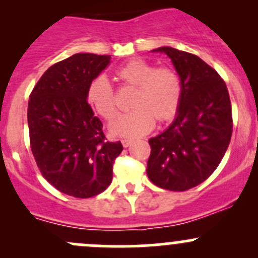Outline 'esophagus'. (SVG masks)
<instances>
[{"label": "esophagus", "mask_w": 258, "mask_h": 258, "mask_svg": "<svg viewBox=\"0 0 258 258\" xmlns=\"http://www.w3.org/2000/svg\"><path fill=\"white\" fill-rule=\"evenodd\" d=\"M122 145H123V147H128L130 145L132 144V140H128V139H123L122 140Z\"/></svg>", "instance_id": "esophagus-1"}]
</instances>
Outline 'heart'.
Returning a JSON list of instances; mask_svg holds the SVG:
<instances>
[{
	"mask_svg": "<svg viewBox=\"0 0 258 258\" xmlns=\"http://www.w3.org/2000/svg\"><path fill=\"white\" fill-rule=\"evenodd\" d=\"M124 87L136 88L131 107L135 111L117 117L110 131L114 136L139 137L150 132L155 119L166 123L173 119L182 100V82L170 67H157L142 59H132L116 71ZM88 103L107 121L117 114V101L111 83L103 76L95 77L86 92Z\"/></svg>",
	"mask_w": 258,
	"mask_h": 258,
	"instance_id": "heart-1",
	"label": "heart"
}]
</instances>
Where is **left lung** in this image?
Returning a JSON list of instances; mask_svg holds the SVG:
<instances>
[{
	"instance_id": "8db88e82",
	"label": "left lung",
	"mask_w": 258,
	"mask_h": 258,
	"mask_svg": "<svg viewBox=\"0 0 258 258\" xmlns=\"http://www.w3.org/2000/svg\"><path fill=\"white\" fill-rule=\"evenodd\" d=\"M172 61L182 82L175 121L150 139L147 176L170 191H186L213 173L232 136V108L225 81L196 54L160 47Z\"/></svg>"
}]
</instances>
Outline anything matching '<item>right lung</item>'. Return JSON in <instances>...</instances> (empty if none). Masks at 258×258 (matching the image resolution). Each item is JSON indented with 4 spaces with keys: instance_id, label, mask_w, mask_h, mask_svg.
Returning <instances> with one entry per match:
<instances>
[{
    "instance_id": "obj_1",
    "label": "right lung",
    "mask_w": 258,
    "mask_h": 258,
    "mask_svg": "<svg viewBox=\"0 0 258 258\" xmlns=\"http://www.w3.org/2000/svg\"><path fill=\"white\" fill-rule=\"evenodd\" d=\"M110 56L76 53L51 66L30 95V145L37 167L54 188L77 199L101 194L112 181L113 161L123 147L106 140L88 105L90 82Z\"/></svg>"
}]
</instances>
